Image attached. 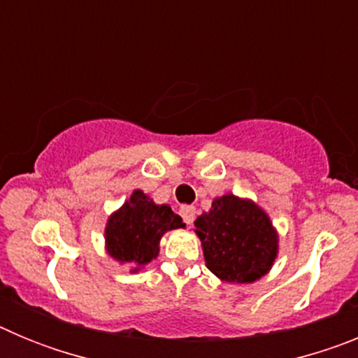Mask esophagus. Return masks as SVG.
Listing matches in <instances>:
<instances>
[{
  "label": "esophagus",
  "mask_w": 358,
  "mask_h": 358,
  "mask_svg": "<svg viewBox=\"0 0 358 358\" xmlns=\"http://www.w3.org/2000/svg\"><path fill=\"white\" fill-rule=\"evenodd\" d=\"M179 213H181L182 220H185L188 226H192V224H194V220H195V208L194 206H182Z\"/></svg>",
  "instance_id": "1"
}]
</instances>
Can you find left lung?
I'll use <instances>...</instances> for the list:
<instances>
[{
    "label": "left lung",
    "instance_id": "obj_1",
    "mask_svg": "<svg viewBox=\"0 0 358 358\" xmlns=\"http://www.w3.org/2000/svg\"><path fill=\"white\" fill-rule=\"evenodd\" d=\"M206 267L227 283H255L273 268L280 235L267 211L235 194L215 197L195 218Z\"/></svg>",
    "mask_w": 358,
    "mask_h": 358
}]
</instances>
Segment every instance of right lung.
<instances>
[{
	"mask_svg": "<svg viewBox=\"0 0 358 358\" xmlns=\"http://www.w3.org/2000/svg\"><path fill=\"white\" fill-rule=\"evenodd\" d=\"M185 226L170 204H156L143 189H134L131 197L107 217L103 229L106 252L120 265H131V273H140L157 258L164 233Z\"/></svg>",
	"mask_w": 358,
	"mask_h": 358,
	"instance_id": "obj_1",
	"label": "right lung"
}]
</instances>
